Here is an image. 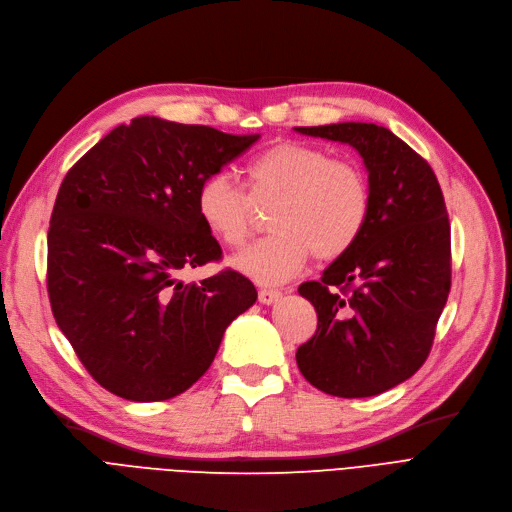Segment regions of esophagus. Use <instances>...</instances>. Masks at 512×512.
<instances>
[{
  "instance_id": "1",
  "label": "esophagus",
  "mask_w": 512,
  "mask_h": 512,
  "mask_svg": "<svg viewBox=\"0 0 512 512\" xmlns=\"http://www.w3.org/2000/svg\"><path fill=\"white\" fill-rule=\"evenodd\" d=\"M281 296H283V294H281L279 290H267V288H264V290L258 292V300H260L262 304H275Z\"/></svg>"
}]
</instances>
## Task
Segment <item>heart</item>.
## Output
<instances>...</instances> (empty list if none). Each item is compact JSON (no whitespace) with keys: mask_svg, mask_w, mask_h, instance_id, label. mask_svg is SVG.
Instances as JSON below:
<instances>
[{"mask_svg":"<svg viewBox=\"0 0 512 512\" xmlns=\"http://www.w3.org/2000/svg\"><path fill=\"white\" fill-rule=\"evenodd\" d=\"M250 197L224 172L201 180L195 210L206 231L227 248H241L250 235L252 201H275L273 235L243 250L233 267L260 285L296 277L309 258L334 260L359 241L370 218V185L349 161H336L306 142H279L245 168Z\"/></svg>","mask_w":512,"mask_h":512,"instance_id":"obj_1","label":"heart"}]
</instances>
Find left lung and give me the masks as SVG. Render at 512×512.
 Listing matches in <instances>:
<instances>
[{
    "label": "left lung",
    "mask_w": 512,
    "mask_h": 512,
    "mask_svg": "<svg viewBox=\"0 0 512 512\" xmlns=\"http://www.w3.org/2000/svg\"><path fill=\"white\" fill-rule=\"evenodd\" d=\"M294 130L353 147L372 197L359 241L321 281L298 288L319 319L296 351L298 370L327 395L374 397L414 376L433 346L452 283L443 193L431 166L388 128L344 121Z\"/></svg>",
    "instance_id": "obj_1"
}]
</instances>
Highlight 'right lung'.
<instances>
[{
    "label": "right lung",
    "mask_w": 512,
    "mask_h": 512,
    "mask_svg": "<svg viewBox=\"0 0 512 512\" xmlns=\"http://www.w3.org/2000/svg\"><path fill=\"white\" fill-rule=\"evenodd\" d=\"M258 138L142 115L67 172L48 231L50 304L79 361L113 395L185 393L256 302L237 271L199 283L178 275L222 254L195 210L201 180Z\"/></svg>",
    "instance_id": "right-lung-1"
}]
</instances>
